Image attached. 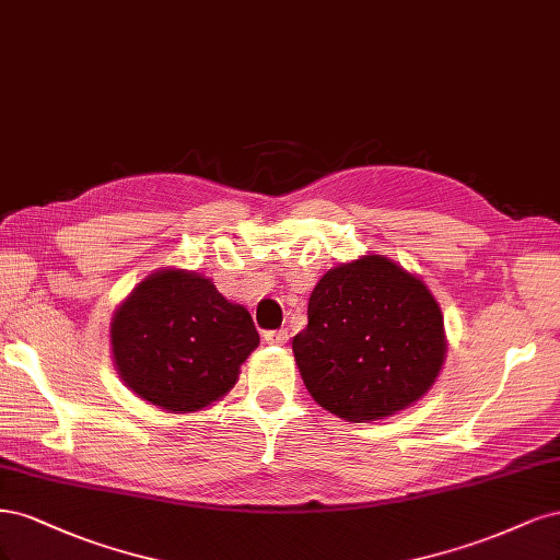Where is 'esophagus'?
<instances>
[{
  "mask_svg": "<svg viewBox=\"0 0 560 560\" xmlns=\"http://www.w3.org/2000/svg\"><path fill=\"white\" fill-rule=\"evenodd\" d=\"M262 339L267 341V345H275V347H283L285 341H288V330H267L265 335H262Z\"/></svg>",
  "mask_w": 560,
  "mask_h": 560,
  "instance_id": "obj_1",
  "label": "esophagus"
}]
</instances>
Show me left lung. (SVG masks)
<instances>
[{
	"instance_id": "8db88e82",
	"label": "left lung",
	"mask_w": 560,
	"mask_h": 560,
	"mask_svg": "<svg viewBox=\"0 0 560 560\" xmlns=\"http://www.w3.org/2000/svg\"><path fill=\"white\" fill-rule=\"evenodd\" d=\"M306 328L293 337L312 398L335 417H393L438 382L446 358L440 302L425 281L386 256H360L318 279Z\"/></svg>"
}]
</instances>
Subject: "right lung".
<instances>
[{
    "label": "right lung",
    "instance_id": "1",
    "mask_svg": "<svg viewBox=\"0 0 560 560\" xmlns=\"http://www.w3.org/2000/svg\"><path fill=\"white\" fill-rule=\"evenodd\" d=\"M114 365L141 400L172 413L202 411L234 388L260 345L248 310L225 300L211 279L155 269L112 318Z\"/></svg>",
    "mask_w": 560,
    "mask_h": 560
}]
</instances>
